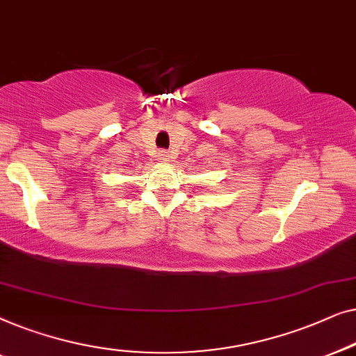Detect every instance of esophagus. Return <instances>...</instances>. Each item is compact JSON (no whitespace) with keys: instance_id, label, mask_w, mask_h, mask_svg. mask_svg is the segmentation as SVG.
<instances>
[{"instance_id":"1","label":"esophagus","mask_w":356,"mask_h":356,"mask_svg":"<svg viewBox=\"0 0 356 356\" xmlns=\"http://www.w3.org/2000/svg\"><path fill=\"white\" fill-rule=\"evenodd\" d=\"M169 152H166V149H161V152L158 153V159H161V161H169Z\"/></svg>"}]
</instances>
